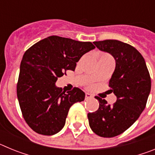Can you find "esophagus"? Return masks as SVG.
Returning a JSON list of instances; mask_svg holds the SVG:
<instances>
[{"label":"esophagus","instance_id":"34e87169","mask_svg":"<svg viewBox=\"0 0 155 155\" xmlns=\"http://www.w3.org/2000/svg\"><path fill=\"white\" fill-rule=\"evenodd\" d=\"M93 98V95L91 94H90V93H86L85 94V99L87 100V99H90V98Z\"/></svg>","mask_w":155,"mask_h":155}]
</instances>
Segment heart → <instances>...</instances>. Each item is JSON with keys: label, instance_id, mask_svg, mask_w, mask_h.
Returning <instances> with one entry per match:
<instances>
[{"label": "heart", "instance_id": "obj_1", "mask_svg": "<svg viewBox=\"0 0 155 155\" xmlns=\"http://www.w3.org/2000/svg\"><path fill=\"white\" fill-rule=\"evenodd\" d=\"M103 55H108V54H103Z\"/></svg>", "mask_w": 155, "mask_h": 155}]
</instances>
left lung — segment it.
<instances>
[{"label": "left lung", "instance_id": "8db88e82", "mask_svg": "<svg viewBox=\"0 0 155 155\" xmlns=\"http://www.w3.org/2000/svg\"><path fill=\"white\" fill-rule=\"evenodd\" d=\"M94 44L116 60L109 86L117 100L108 105L105 99L96 96L99 107L87 113V118L94 134L113 137L130 128L145 109L151 87L150 74L143 57L130 44L115 39L97 41Z\"/></svg>", "mask_w": 155, "mask_h": 155}]
</instances>
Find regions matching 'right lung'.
I'll list each match as a JSON object with an SVG mask.
<instances>
[{
	"label": "right lung",
	"mask_w": 155,
	"mask_h": 155,
	"mask_svg": "<svg viewBox=\"0 0 155 155\" xmlns=\"http://www.w3.org/2000/svg\"><path fill=\"white\" fill-rule=\"evenodd\" d=\"M91 42L52 35L36 42L23 55L17 96L23 118L37 134L50 136L62 130L71 105L85 94L74 87L64 91L55 85L58 78L74 71L84 53L94 49Z\"/></svg>",
	"instance_id": "obj_1"
}]
</instances>
